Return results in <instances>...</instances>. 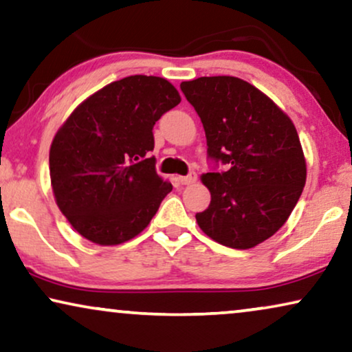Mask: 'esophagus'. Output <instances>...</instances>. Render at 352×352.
Returning a JSON list of instances; mask_svg holds the SVG:
<instances>
[{
	"mask_svg": "<svg viewBox=\"0 0 352 352\" xmlns=\"http://www.w3.org/2000/svg\"><path fill=\"white\" fill-rule=\"evenodd\" d=\"M179 180L182 185H193L196 184V180H198V175H196L195 172H190L186 177H179Z\"/></svg>",
	"mask_w": 352,
	"mask_h": 352,
	"instance_id": "esophagus-1",
	"label": "esophagus"
}]
</instances>
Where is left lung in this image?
<instances>
[{
  "instance_id": "8db88e82",
  "label": "left lung",
  "mask_w": 352,
  "mask_h": 352,
  "mask_svg": "<svg viewBox=\"0 0 352 352\" xmlns=\"http://www.w3.org/2000/svg\"><path fill=\"white\" fill-rule=\"evenodd\" d=\"M180 88L203 122L209 157L228 166L201 177L210 204L196 222L220 245L254 248L283 227L306 185L296 127L269 96L238 77H199Z\"/></svg>"
}]
</instances>
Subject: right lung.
<instances>
[{"label":"right lung","instance_id":"obj_1","mask_svg":"<svg viewBox=\"0 0 352 352\" xmlns=\"http://www.w3.org/2000/svg\"><path fill=\"white\" fill-rule=\"evenodd\" d=\"M180 101L166 78L130 75L88 96L56 132L50 148L56 204L88 241L132 240L172 191L148 153L154 124Z\"/></svg>","mask_w":352,"mask_h":352}]
</instances>
